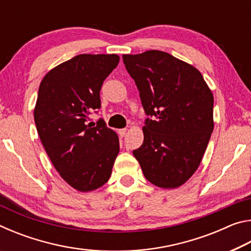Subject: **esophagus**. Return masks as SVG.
Wrapping results in <instances>:
<instances>
[{
  "label": "esophagus",
  "mask_w": 251,
  "mask_h": 251,
  "mask_svg": "<svg viewBox=\"0 0 251 251\" xmlns=\"http://www.w3.org/2000/svg\"><path fill=\"white\" fill-rule=\"evenodd\" d=\"M127 134V129L126 128H123L118 130V135L121 136V137H124V136Z\"/></svg>",
  "instance_id": "obj_1"
}]
</instances>
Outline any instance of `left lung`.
Masks as SVG:
<instances>
[{
    "label": "left lung",
    "instance_id": "1",
    "mask_svg": "<svg viewBox=\"0 0 251 251\" xmlns=\"http://www.w3.org/2000/svg\"><path fill=\"white\" fill-rule=\"evenodd\" d=\"M147 115L143 145L133 151L144 176L180 187L201 163L214 129V95L196 67L163 50L124 54Z\"/></svg>",
    "mask_w": 251,
    "mask_h": 251
}]
</instances>
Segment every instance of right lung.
<instances>
[{
  "label": "right lung",
  "mask_w": 251,
  "mask_h": 251,
  "mask_svg": "<svg viewBox=\"0 0 251 251\" xmlns=\"http://www.w3.org/2000/svg\"><path fill=\"white\" fill-rule=\"evenodd\" d=\"M120 62L116 54H79L42 79L34 121L43 147L59 176L77 192L107 182L120 152V139L104 121L88 124L100 107V91Z\"/></svg>",
  "instance_id": "right-lung-1"
}]
</instances>
